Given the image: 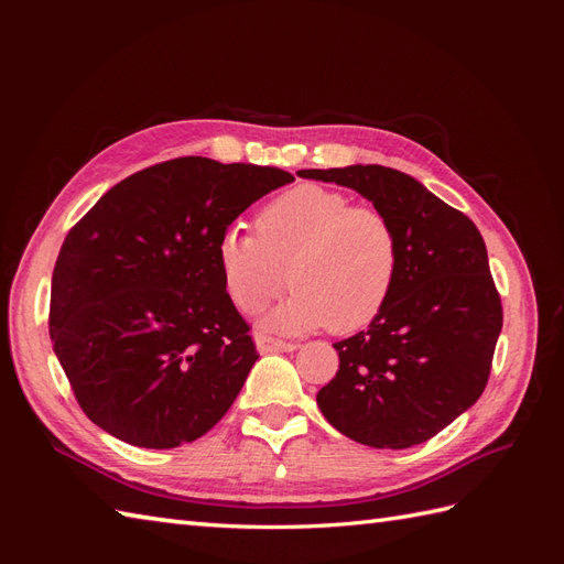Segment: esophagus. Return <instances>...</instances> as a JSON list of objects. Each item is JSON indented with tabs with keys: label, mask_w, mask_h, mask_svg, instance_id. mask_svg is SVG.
I'll list each match as a JSON object with an SVG mask.
<instances>
[{
	"label": "esophagus",
	"mask_w": 564,
	"mask_h": 564,
	"mask_svg": "<svg viewBox=\"0 0 564 564\" xmlns=\"http://www.w3.org/2000/svg\"><path fill=\"white\" fill-rule=\"evenodd\" d=\"M256 350H259L261 355H268V352H292V350H296V344H286V340L259 334V336H256Z\"/></svg>",
	"instance_id": "1"
}]
</instances>
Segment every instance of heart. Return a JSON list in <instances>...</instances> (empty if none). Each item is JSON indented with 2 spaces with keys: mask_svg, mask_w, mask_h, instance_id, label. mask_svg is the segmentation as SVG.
Wrapping results in <instances>:
<instances>
[{
  "mask_svg": "<svg viewBox=\"0 0 564 564\" xmlns=\"http://www.w3.org/2000/svg\"><path fill=\"white\" fill-rule=\"evenodd\" d=\"M256 230L228 226L216 256L242 313L265 308L286 282L296 286L265 317L268 329L296 334L329 324L336 334H352L383 313L400 275V242L379 209L350 207L346 195L303 183L268 202Z\"/></svg>",
  "mask_w": 564,
  "mask_h": 564,
  "instance_id": "1",
  "label": "heart"
}]
</instances>
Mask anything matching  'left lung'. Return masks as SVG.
Instances as JSON below:
<instances>
[{
    "label": "left lung",
    "mask_w": 564,
    "mask_h": 564,
    "mask_svg": "<svg viewBox=\"0 0 564 564\" xmlns=\"http://www.w3.org/2000/svg\"><path fill=\"white\" fill-rule=\"evenodd\" d=\"M299 176L360 193L400 242V275L383 313L334 344L338 371L317 392L319 412L367 447L421 445L470 409L489 379L503 311L482 235L398 169L350 164Z\"/></svg>",
    "instance_id": "left-lung-1"
}]
</instances>
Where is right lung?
I'll list each match as a JSON object with an SVG mask.
<instances>
[{
    "label": "right lung",
    "mask_w": 564,
    "mask_h": 564,
    "mask_svg": "<svg viewBox=\"0 0 564 564\" xmlns=\"http://www.w3.org/2000/svg\"><path fill=\"white\" fill-rule=\"evenodd\" d=\"M294 176L178 158L124 178L67 232L48 334L98 429L172 449L226 416L259 360L220 278V235Z\"/></svg>",
    "instance_id": "add662e5"
}]
</instances>
